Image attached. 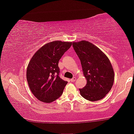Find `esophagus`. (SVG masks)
Masks as SVG:
<instances>
[{"label": "esophagus", "mask_w": 134, "mask_h": 134, "mask_svg": "<svg viewBox=\"0 0 134 134\" xmlns=\"http://www.w3.org/2000/svg\"><path fill=\"white\" fill-rule=\"evenodd\" d=\"M76 80V77H73L72 79H71V82H75V80Z\"/></svg>", "instance_id": "esophagus-1"}]
</instances>
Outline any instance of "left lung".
<instances>
[{
    "label": "left lung",
    "instance_id": "1",
    "mask_svg": "<svg viewBox=\"0 0 134 134\" xmlns=\"http://www.w3.org/2000/svg\"><path fill=\"white\" fill-rule=\"evenodd\" d=\"M72 46L80 60L87 84L79 89L81 96L90 101L103 99L113 85L115 73L107 55L90 42H73Z\"/></svg>",
    "mask_w": 134,
    "mask_h": 134
}]
</instances>
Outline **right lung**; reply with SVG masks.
I'll list each match as a JSON object with an SVG mask.
<instances>
[{
    "mask_svg": "<svg viewBox=\"0 0 134 134\" xmlns=\"http://www.w3.org/2000/svg\"><path fill=\"white\" fill-rule=\"evenodd\" d=\"M72 42L54 41L45 44L31 58L26 77L31 91L38 100L50 103L61 96L68 82L60 77L58 64Z\"/></svg>",
    "mask_w": 134,
    "mask_h": 134,
    "instance_id": "right-lung-1",
    "label": "right lung"
}]
</instances>
